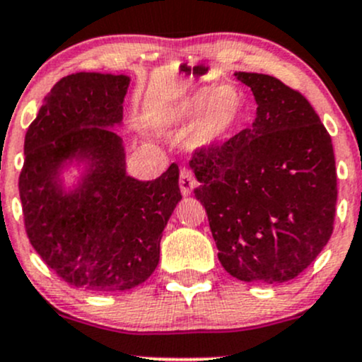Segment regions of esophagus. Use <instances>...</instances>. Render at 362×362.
Here are the masks:
<instances>
[{
    "label": "esophagus",
    "mask_w": 362,
    "mask_h": 362,
    "mask_svg": "<svg viewBox=\"0 0 362 362\" xmlns=\"http://www.w3.org/2000/svg\"><path fill=\"white\" fill-rule=\"evenodd\" d=\"M197 187V180H195L194 173L190 172V170L184 168L180 172V190L184 195H190L192 194V190Z\"/></svg>",
    "instance_id": "1"
}]
</instances>
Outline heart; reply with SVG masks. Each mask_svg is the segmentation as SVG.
<instances>
[{"mask_svg":"<svg viewBox=\"0 0 362 362\" xmlns=\"http://www.w3.org/2000/svg\"><path fill=\"white\" fill-rule=\"evenodd\" d=\"M240 114V97L233 88L192 91L161 115V126L178 131L194 126L192 144L211 146L221 141L235 126Z\"/></svg>","mask_w":362,"mask_h":362,"instance_id":"b5f03b06","label":"heart"}]
</instances>
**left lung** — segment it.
I'll use <instances>...</instances> for the list:
<instances>
[{
    "instance_id": "8db88e82",
    "label": "left lung",
    "mask_w": 362,
    "mask_h": 362,
    "mask_svg": "<svg viewBox=\"0 0 362 362\" xmlns=\"http://www.w3.org/2000/svg\"><path fill=\"white\" fill-rule=\"evenodd\" d=\"M235 76L252 88L257 117L233 138L194 153V194L224 271L277 284L300 276L334 231V146L300 91L269 74Z\"/></svg>"
}]
</instances>
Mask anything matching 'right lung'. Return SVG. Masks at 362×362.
<instances>
[{
  "label": "right lung",
  "instance_id": "1",
  "mask_svg": "<svg viewBox=\"0 0 362 362\" xmlns=\"http://www.w3.org/2000/svg\"><path fill=\"white\" fill-rule=\"evenodd\" d=\"M129 78L74 73L61 78L25 134L18 190L32 247L74 288L115 293L155 272L160 242L182 199L178 167L155 180L126 173L122 120ZM74 156L90 161L74 193L62 192L59 168Z\"/></svg>",
  "mask_w": 362,
  "mask_h": 362
}]
</instances>
